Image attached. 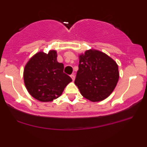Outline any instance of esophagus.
<instances>
[{"label": "esophagus", "mask_w": 147, "mask_h": 147, "mask_svg": "<svg viewBox=\"0 0 147 147\" xmlns=\"http://www.w3.org/2000/svg\"><path fill=\"white\" fill-rule=\"evenodd\" d=\"M70 77H71V79H72V81H75V75H74V74H72V75H70Z\"/></svg>", "instance_id": "obj_1"}]
</instances>
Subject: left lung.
I'll list each match as a JSON object with an SVG mask.
<instances>
[{
	"label": "left lung",
	"mask_w": 147,
	"mask_h": 147,
	"mask_svg": "<svg viewBox=\"0 0 147 147\" xmlns=\"http://www.w3.org/2000/svg\"><path fill=\"white\" fill-rule=\"evenodd\" d=\"M119 79L118 65L99 51H86L79 55V70L75 84L83 96L100 101L112 94Z\"/></svg>",
	"instance_id": "left-lung-1"
}]
</instances>
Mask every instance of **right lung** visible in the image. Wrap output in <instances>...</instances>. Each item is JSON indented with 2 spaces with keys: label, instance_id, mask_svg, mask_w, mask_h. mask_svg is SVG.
Masks as SVG:
<instances>
[{
  "label": "right lung",
  "instance_id": "1",
  "mask_svg": "<svg viewBox=\"0 0 147 147\" xmlns=\"http://www.w3.org/2000/svg\"><path fill=\"white\" fill-rule=\"evenodd\" d=\"M63 64L57 61V52L48 54L39 52L29 59L24 67L26 88L35 99L52 101L58 98L72 79L63 72Z\"/></svg>",
  "mask_w": 147,
  "mask_h": 147
}]
</instances>
